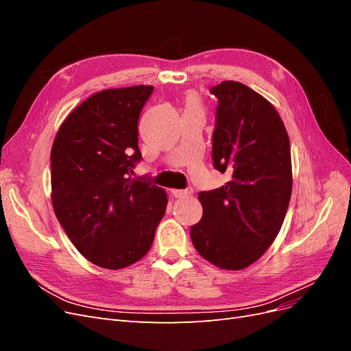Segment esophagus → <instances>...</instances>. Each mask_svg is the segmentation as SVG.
<instances>
[{"mask_svg": "<svg viewBox=\"0 0 351 351\" xmlns=\"http://www.w3.org/2000/svg\"><path fill=\"white\" fill-rule=\"evenodd\" d=\"M171 195L174 197H187L190 195H193V189H184V190L174 189V190H171Z\"/></svg>", "mask_w": 351, "mask_h": 351, "instance_id": "esophagus-1", "label": "esophagus"}]
</instances>
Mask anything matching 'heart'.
<instances>
[{"instance_id": "heart-1", "label": "heart", "mask_w": 351, "mask_h": 351, "mask_svg": "<svg viewBox=\"0 0 351 351\" xmlns=\"http://www.w3.org/2000/svg\"><path fill=\"white\" fill-rule=\"evenodd\" d=\"M184 108L186 111H202V102L196 92H187L184 95Z\"/></svg>"}]
</instances>
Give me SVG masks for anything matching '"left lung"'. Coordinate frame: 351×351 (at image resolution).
<instances>
[{
	"label": "left lung",
	"mask_w": 351,
	"mask_h": 351,
	"mask_svg": "<svg viewBox=\"0 0 351 351\" xmlns=\"http://www.w3.org/2000/svg\"><path fill=\"white\" fill-rule=\"evenodd\" d=\"M218 98L212 159L226 186L200 192L204 215L190 228L202 258L228 271L247 268L278 236L293 189L290 141L274 105L240 82L226 80Z\"/></svg>",
	"instance_id": "8db88e82"
}]
</instances>
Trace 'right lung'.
<instances>
[{
  "label": "right lung",
  "mask_w": 351,
  "mask_h": 351,
  "mask_svg": "<svg viewBox=\"0 0 351 351\" xmlns=\"http://www.w3.org/2000/svg\"><path fill=\"white\" fill-rule=\"evenodd\" d=\"M154 86L93 93L62 121L51 149V200L70 241L89 262L121 269L149 252L165 190L132 178L141 161L137 123Z\"/></svg>",
  "instance_id": "right-lung-1"
}]
</instances>
